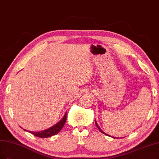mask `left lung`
Segmentation results:
<instances>
[{"mask_svg":"<svg viewBox=\"0 0 159 159\" xmlns=\"http://www.w3.org/2000/svg\"><path fill=\"white\" fill-rule=\"evenodd\" d=\"M95 124H96V127H98V129L102 133V134H105V135H108V136H110L109 135H107V134H105V133L103 131H102V129H100V128L99 127V126H98V124H97V122L96 121V120H95ZM114 138H116V137H114Z\"/></svg>","mask_w":159,"mask_h":159,"instance_id":"left-lung-1","label":"left lung"}]
</instances>
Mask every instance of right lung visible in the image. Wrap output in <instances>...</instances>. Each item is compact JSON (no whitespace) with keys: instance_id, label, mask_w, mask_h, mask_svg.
<instances>
[{"instance_id":"add662e5","label":"right lung","mask_w":159,"mask_h":159,"mask_svg":"<svg viewBox=\"0 0 159 159\" xmlns=\"http://www.w3.org/2000/svg\"><path fill=\"white\" fill-rule=\"evenodd\" d=\"M66 120V112L64 115L63 118L61 119L57 124H55L52 127L49 128V129L42 131H39V132H34V131H29V132L31 133V134H33L34 135L38 137H41V138H47V137H52L54 135L57 134L61 130V129H62L65 124ZM24 130L27 131L25 129Z\"/></svg>"}]
</instances>
